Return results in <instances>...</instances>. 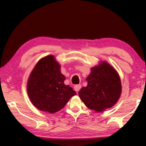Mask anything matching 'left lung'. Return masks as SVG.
Masks as SVG:
<instances>
[{"label": "left lung", "instance_id": "obj_1", "mask_svg": "<svg viewBox=\"0 0 146 146\" xmlns=\"http://www.w3.org/2000/svg\"><path fill=\"white\" fill-rule=\"evenodd\" d=\"M66 77L53 55L40 59L29 75L27 91L31 103L42 111L54 113L61 110L76 93L64 84Z\"/></svg>", "mask_w": 146, "mask_h": 146}]
</instances>
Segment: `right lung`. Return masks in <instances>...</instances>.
Returning a JSON list of instances; mask_svg holds the SVG:
<instances>
[{
  "label": "right lung",
  "instance_id": "1",
  "mask_svg": "<svg viewBox=\"0 0 146 146\" xmlns=\"http://www.w3.org/2000/svg\"><path fill=\"white\" fill-rule=\"evenodd\" d=\"M88 85L78 91L79 97L90 110L101 112L112 107L119 99L122 86L119 75L106 62L91 70Z\"/></svg>",
  "mask_w": 146,
  "mask_h": 146
}]
</instances>
